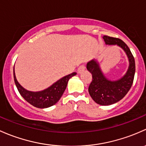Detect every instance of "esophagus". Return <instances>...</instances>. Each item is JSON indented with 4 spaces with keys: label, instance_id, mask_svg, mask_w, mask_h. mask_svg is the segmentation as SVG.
Returning a JSON list of instances; mask_svg holds the SVG:
<instances>
[{
    "label": "esophagus",
    "instance_id": "obj_1",
    "mask_svg": "<svg viewBox=\"0 0 146 146\" xmlns=\"http://www.w3.org/2000/svg\"><path fill=\"white\" fill-rule=\"evenodd\" d=\"M85 69H86L85 66H84V65H81L80 67H79V68H78V70H77L78 73L81 74L82 72H83L84 70H85Z\"/></svg>",
    "mask_w": 146,
    "mask_h": 146
}]
</instances>
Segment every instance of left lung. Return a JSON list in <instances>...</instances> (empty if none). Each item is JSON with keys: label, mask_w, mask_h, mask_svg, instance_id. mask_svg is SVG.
<instances>
[{"label": "left lung", "mask_w": 146, "mask_h": 146, "mask_svg": "<svg viewBox=\"0 0 146 146\" xmlns=\"http://www.w3.org/2000/svg\"><path fill=\"white\" fill-rule=\"evenodd\" d=\"M103 38L108 46H117L122 49L129 61V67L126 73L116 80L106 77L97 60H91L87 63L86 68L93 77L88 87L90 96L98 105L110 106L117 103L128 93L133 84L136 67L133 55L123 40L108 36H103Z\"/></svg>", "instance_id": "obj_1"}]
</instances>
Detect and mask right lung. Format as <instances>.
Returning a JSON list of instances; mask_svg holds the SVG:
<instances>
[{"label": "right lung", "mask_w": 146, "mask_h": 146, "mask_svg": "<svg viewBox=\"0 0 146 146\" xmlns=\"http://www.w3.org/2000/svg\"><path fill=\"white\" fill-rule=\"evenodd\" d=\"M13 74H14L15 83L20 95L29 103L40 109L48 108L56 104L65 91L67 83L70 78L76 74V72H73L72 74L63 76L47 88L42 91H31L22 87L18 82L15 73V67Z\"/></svg>", "instance_id": "obj_1"}]
</instances>
